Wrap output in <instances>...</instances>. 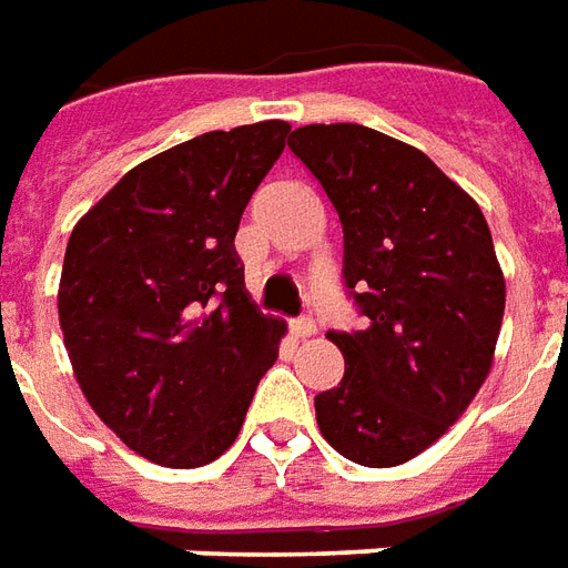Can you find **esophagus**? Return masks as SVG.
Instances as JSON below:
<instances>
[{
  "label": "esophagus",
  "mask_w": 568,
  "mask_h": 568,
  "mask_svg": "<svg viewBox=\"0 0 568 568\" xmlns=\"http://www.w3.org/2000/svg\"><path fill=\"white\" fill-rule=\"evenodd\" d=\"M292 334H295V337H301V341H304V337H313V334H316V322L295 320L292 322Z\"/></svg>",
  "instance_id": "obj_1"
}]
</instances>
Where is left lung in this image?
Wrapping results in <instances>:
<instances>
[{
  "label": "left lung",
  "mask_w": 568,
  "mask_h": 568,
  "mask_svg": "<svg viewBox=\"0 0 568 568\" xmlns=\"http://www.w3.org/2000/svg\"><path fill=\"white\" fill-rule=\"evenodd\" d=\"M288 149L344 224V276L368 316L332 332L341 386L316 395L334 450L393 468L432 447L475 402L496 356L505 276L475 197L414 145L362 124H307Z\"/></svg>",
  "instance_id": "left-lung-1"
}]
</instances>
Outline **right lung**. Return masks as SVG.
I'll return each instance as SVG.
<instances>
[{"label":"right lung","instance_id":"obj_1","mask_svg":"<svg viewBox=\"0 0 568 568\" xmlns=\"http://www.w3.org/2000/svg\"><path fill=\"white\" fill-rule=\"evenodd\" d=\"M288 130L258 121L173 145L72 227L57 288L72 374L93 414L151 463L219 459L280 356L285 322L252 304L234 236Z\"/></svg>","mask_w":568,"mask_h":568}]
</instances>
